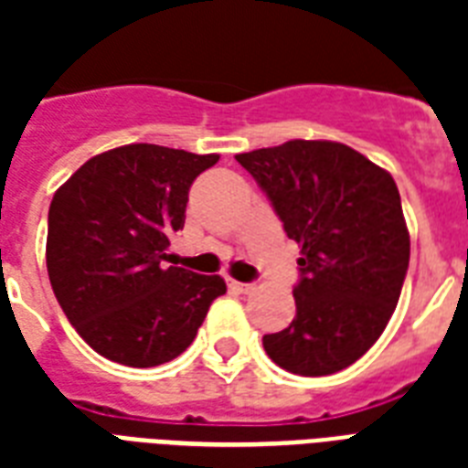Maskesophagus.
Wrapping results in <instances>:
<instances>
[{
  "label": "esophagus",
  "mask_w": 468,
  "mask_h": 468,
  "mask_svg": "<svg viewBox=\"0 0 468 468\" xmlns=\"http://www.w3.org/2000/svg\"><path fill=\"white\" fill-rule=\"evenodd\" d=\"M230 289H233V292H238V293H250L252 292V289H255V286L252 284H242V282H233V279H230Z\"/></svg>",
  "instance_id": "obj_1"
}]
</instances>
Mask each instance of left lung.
I'll return each instance as SVG.
<instances>
[{
	"label": "left lung",
	"mask_w": 468,
	"mask_h": 468,
	"mask_svg": "<svg viewBox=\"0 0 468 468\" xmlns=\"http://www.w3.org/2000/svg\"><path fill=\"white\" fill-rule=\"evenodd\" d=\"M235 160L301 248L296 318L264 335V352L299 377L355 364L391 320L410 260L393 176L333 141H289Z\"/></svg>",
	"instance_id": "left-lung-1"
}]
</instances>
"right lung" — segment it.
I'll return each mask as SVG.
<instances>
[{"label": "right lung", "instance_id": "right-lung-1", "mask_svg": "<svg viewBox=\"0 0 468 468\" xmlns=\"http://www.w3.org/2000/svg\"><path fill=\"white\" fill-rule=\"evenodd\" d=\"M218 155L135 143L91 157L55 191L46 262L55 299L87 345L126 367L189 347L226 282L169 267L189 189Z\"/></svg>", "mask_w": 468, "mask_h": 468}]
</instances>
